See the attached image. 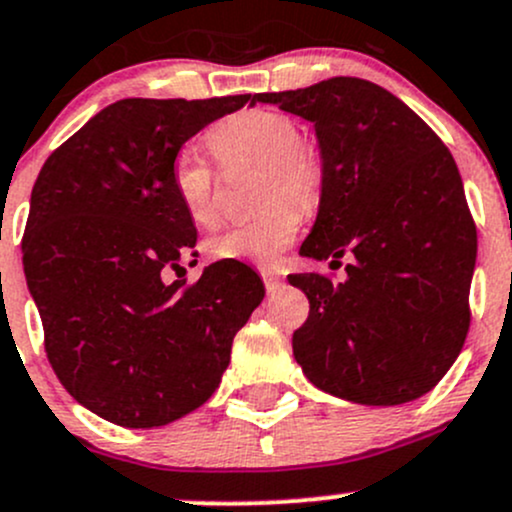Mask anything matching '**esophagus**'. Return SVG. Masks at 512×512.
Masks as SVG:
<instances>
[{
  "instance_id": "34e87169",
  "label": "esophagus",
  "mask_w": 512,
  "mask_h": 512,
  "mask_svg": "<svg viewBox=\"0 0 512 512\" xmlns=\"http://www.w3.org/2000/svg\"><path fill=\"white\" fill-rule=\"evenodd\" d=\"M261 278H263V285H266L268 293H276V290H280V285H283V278H280L276 271H263Z\"/></svg>"
}]
</instances>
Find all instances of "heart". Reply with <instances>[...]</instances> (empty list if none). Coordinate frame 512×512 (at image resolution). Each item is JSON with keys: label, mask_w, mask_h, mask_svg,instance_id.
I'll use <instances>...</instances> for the list:
<instances>
[{"label": "heart", "mask_w": 512, "mask_h": 512, "mask_svg": "<svg viewBox=\"0 0 512 512\" xmlns=\"http://www.w3.org/2000/svg\"><path fill=\"white\" fill-rule=\"evenodd\" d=\"M224 168L261 166V214L207 239L214 261H244L268 266L293 244L302 210L315 212L327 188V166L320 146L302 139L293 117L276 109H244L217 122L207 134ZM175 200L197 227H212L219 217L217 173L205 158L183 151L170 168Z\"/></svg>", "instance_id": "heart-1"}]
</instances>
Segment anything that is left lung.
Wrapping results in <instances>:
<instances>
[{
	"label": "left lung",
	"instance_id": "1",
	"mask_svg": "<svg viewBox=\"0 0 512 512\" xmlns=\"http://www.w3.org/2000/svg\"><path fill=\"white\" fill-rule=\"evenodd\" d=\"M256 102L315 124L327 166L302 256H351L346 280L295 273L310 300L293 354L317 388L359 405L430 393L464 346L476 224L452 153L383 87L329 78ZM342 266V263H339Z\"/></svg>",
	"mask_w": 512,
	"mask_h": 512
}]
</instances>
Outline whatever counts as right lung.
<instances>
[{
    "label": "right lung",
    "mask_w": 512,
    "mask_h": 512,
    "mask_svg": "<svg viewBox=\"0 0 512 512\" xmlns=\"http://www.w3.org/2000/svg\"><path fill=\"white\" fill-rule=\"evenodd\" d=\"M246 102L256 100L109 104L48 156L31 190L21 249L46 356L63 388L114 425L161 427L200 408L266 295L239 261L162 283L197 244L170 188L175 156Z\"/></svg>",
    "instance_id": "obj_1"
}]
</instances>
